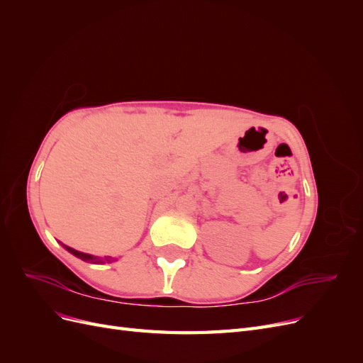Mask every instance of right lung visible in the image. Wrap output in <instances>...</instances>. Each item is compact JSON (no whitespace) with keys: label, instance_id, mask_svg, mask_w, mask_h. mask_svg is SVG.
Segmentation results:
<instances>
[{"label":"right lung","instance_id":"1","mask_svg":"<svg viewBox=\"0 0 363 363\" xmlns=\"http://www.w3.org/2000/svg\"><path fill=\"white\" fill-rule=\"evenodd\" d=\"M65 248H67L71 255H74L75 257H80L82 260H89V262H94V263H101V262H104V260H107V262H112V260H115V259H112V257H104V260L103 259H100V257H95V256H91V255H86V252H82V251H77V250H74V248H69V247H67V245H63Z\"/></svg>","mask_w":363,"mask_h":363}]
</instances>
